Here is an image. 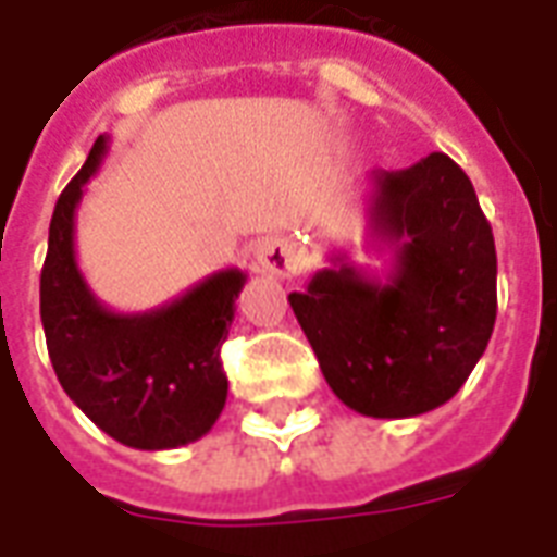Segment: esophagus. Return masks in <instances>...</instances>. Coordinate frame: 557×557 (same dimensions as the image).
<instances>
[{
	"label": "esophagus",
	"mask_w": 557,
	"mask_h": 557,
	"mask_svg": "<svg viewBox=\"0 0 557 557\" xmlns=\"http://www.w3.org/2000/svg\"><path fill=\"white\" fill-rule=\"evenodd\" d=\"M256 259H259V265L265 268L268 274H277V277H292L298 271V250L289 242L259 244Z\"/></svg>",
	"instance_id": "34e87169"
}]
</instances>
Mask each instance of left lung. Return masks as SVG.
<instances>
[{
  "label": "left lung",
  "instance_id": "1",
  "mask_svg": "<svg viewBox=\"0 0 557 557\" xmlns=\"http://www.w3.org/2000/svg\"><path fill=\"white\" fill-rule=\"evenodd\" d=\"M367 230L391 253L379 277L343 250L289 304L322 375L367 418H418L444 406L495 327V242L478 194L432 151L409 170L370 172Z\"/></svg>",
  "mask_w": 557,
  "mask_h": 557
}]
</instances>
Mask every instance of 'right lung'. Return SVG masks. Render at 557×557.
<instances>
[{"label":"right lung","mask_w":557,"mask_h":557,"mask_svg":"<svg viewBox=\"0 0 557 557\" xmlns=\"http://www.w3.org/2000/svg\"><path fill=\"white\" fill-rule=\"evenodd\" d=\"M110 137H98L50 220L41 271V322L59 385L115 442L170 450L202 438L226 406L220 346L247 283L238 268L211 277L146 313H115L89 289L77 265V208L101 170Z\"/></svg>","instance_id":"1"}]
</instances>
